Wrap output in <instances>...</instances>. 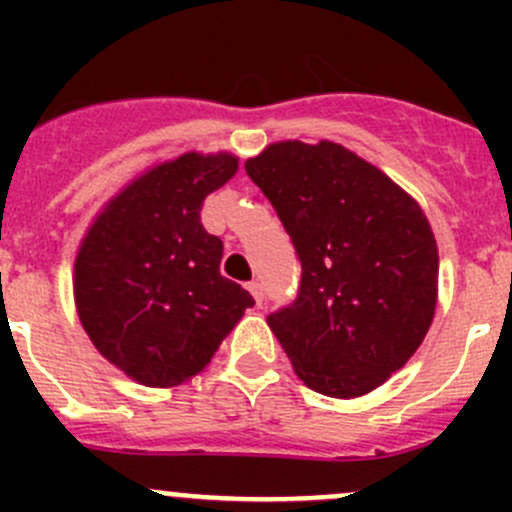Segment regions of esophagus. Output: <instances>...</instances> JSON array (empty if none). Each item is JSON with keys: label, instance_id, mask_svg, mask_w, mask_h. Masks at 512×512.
Listing matches in <instances>:
<instances>
[{"label": "esophagus", "instance_id": "1", "mask_svg": "<svg viewBox=\"0 0 512 512\" xmlns=\"http://www.w3.org/2000/svg\"><path fill=\"white\" fill-rule=\"evenodd\" d=\"M247 289H250V294H252V299H255V304H262V297H265V294H262V285H260V280L247 282Z\"/></svg>", "mask_w": 512, "mask_h": 512}]
</instances>
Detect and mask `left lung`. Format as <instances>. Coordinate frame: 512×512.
<instances>
[{
	"mask_svg": "<svg viewBox=\"0 0 512 512\" xmlns=\"http://www.w3.org/2000/svg\"><path fill=\"white\" fill-rule=\"evenodd\" d=\"M245 170L302 262L292 307L267 317L312 391L356 399L399 371L433 322L438 247L421 205L342 143L280 141Z\"/></svg>",
	"mask_w": 512,
	"mask_h": 512,
	"instance_id": "1",
	"label": "left lung"
}]
</instances>
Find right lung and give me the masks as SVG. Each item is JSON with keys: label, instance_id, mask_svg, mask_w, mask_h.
Returning <instances> with one entry per match:
<instances>
[{"label": "right lung", "instance_id": "add662e5", "mask_svg": "<svg viewBox=\"0 0 512 512\" xmlns=\"http://www.w3.org/2000/svg\"><path fill=\"white\" fill-rule=\"evenodd\" d=\"M235 153L158 160L103 203L74 260V304L96 352L151 389L205 371L255 304L220 275L223 240L200 223L203 200L237 173Z\"/></svg>", "mask_w": 512, "mask_h": 512}]
</instances>
